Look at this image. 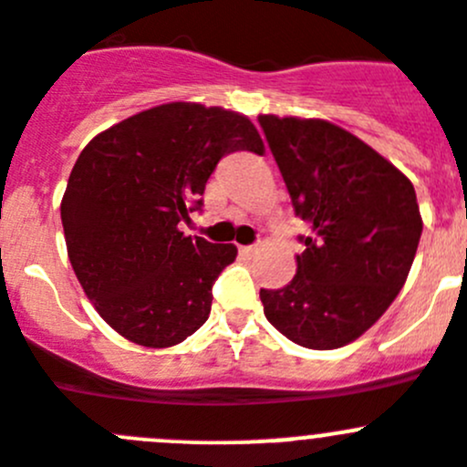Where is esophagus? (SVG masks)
<instances>
[{
  "label": "esophagus",
  "mask_w": 467,
  "mask_h": 467,
  "mask_svg": "<svg viewBox=\"0 0 467 467\" xmlns=\"http://www.w3.org/2000/svg\"><path fill=\"white\" fill-rule=\"evenodd\" d=\"M238 252H241L243 256H252L256 252V247L254 245H241L238 247Z\"/></svg>",
  "instance_id": "esophagus-1"
}]
</instances>
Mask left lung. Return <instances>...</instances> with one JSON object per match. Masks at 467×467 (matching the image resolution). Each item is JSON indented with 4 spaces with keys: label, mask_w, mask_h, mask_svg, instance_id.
Segmentation results:
<instances>
[{
    "label": "left lung",
    "mask_w": 467,
    "mask_h": 467,
    "mask_svg": "<svg viewBox=\"0 0 467 467\" xmlns=\"http://www.w3.org/2000/svg\"><path fill=\"white\" fill-rule=\"evenodd\" d=\"M259 126L293 211L309 224L296 277L261 288L264 314L293 344L339 348L369 330L406 284L421 236L415 188L330 121L261 114Z\"/></svg>",
    "instance_id": "obj_1"
}]
</instances>
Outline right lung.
I'll list each match as a JSON object with an SVG mask.
<instances>
[{
	"label": "right lung",
	"mask_w": 467,
	"mask_h": 467,
	"mask_svg": "<svg viewBox=\"0 0 467 467\" xmlns=\"http://www.w3.org/2000/svg\"><path fill=\"white\" fill-rule=\"evenodd\" d=\"M234 150L264 153L254 123L197 103L158 105L93 137L61 199L68 259L108 326L167 348L206 323L236 245L183 236L206 181Z\"/></svg>",
	"instance_id": "add662e5"
}]
</instances>
